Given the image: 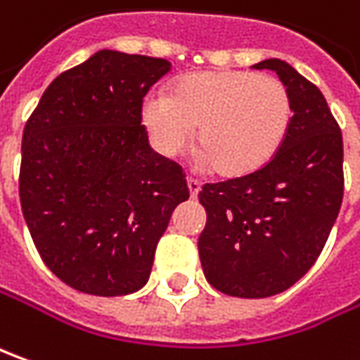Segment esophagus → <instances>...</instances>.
Listing matches in <instances>:
<instances>
[{
	"label": "esophagus",
	"mask_w": 360,
	"mask_h": 360,
	"mask_svg": "<svg viewBox=\"0 0 360 360\" xmlns=\"http://www.w3.org/2000/svg\"><path fill=\"white\" fill-rule=\"evenodd\" d=\"M187 187H189V195H191L193 199L201 191V183L197 179H193V177H187Z\"/></svg>",
	"instance_id": "esophagus-1"
}]
</instances>
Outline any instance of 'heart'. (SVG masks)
I'll return each mask as SVG.
<instances>
[{
    "label": "heart",
    "instance_id": "heart-1",
    "mask_svg": "<svg viewBox=\"0 0 360 360\" xmlns=\"http://www.w3.org/2000/svg\"><path fill=\"white\" fill-rule=\"evenodd\" d=\"M292 119L285 83L253 71H203L151 94L141 105V123L161 155L181 153L197 127V145L223 177L255 173L277 155Z\"/></svg>",
    "mask_w": 360,
    "mask_h": 360
}]
</instances>
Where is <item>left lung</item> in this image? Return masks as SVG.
<instances>
[{
  "mask_svg": "<svg viewBox=\"0 0 360 360\" xmlns=\"http://www.w3.org/2000/svg\"><path fill=\"white\" fill-rule=\"evenodd\" d=\"M289 89L285 141L255 173L207 183L199 201L207 225L199 257L217 291L263 299L287 291L315 265L342 203V135L319 87L281 61L265 59Z\"/></svg>",
  "mask_w": 360,
  "mask_h": 360,
  "instance_id": "8db88e82",
  "label": "left lung"
}]
</instances>
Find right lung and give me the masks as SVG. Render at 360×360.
Segmentation results:
<instances>
[{
  "label": "right lung",
  "instance_id": "obj_1",
  "mask_svg": "<svg viewBox=\"0 0 360 360\" xmlns=\"http://www.w3.org/2000/svg\"><path fill=\"white\" fill-rule=\"evenodd\" d=\"M167 59L101 49L57 75L27 119L19 199L49 271L75 291L119 297L141 289L185 173L151 149L143 97Z\"/></svg>",
  "mask_w": 360,
  "mask_h": 360
}]
</instances>
